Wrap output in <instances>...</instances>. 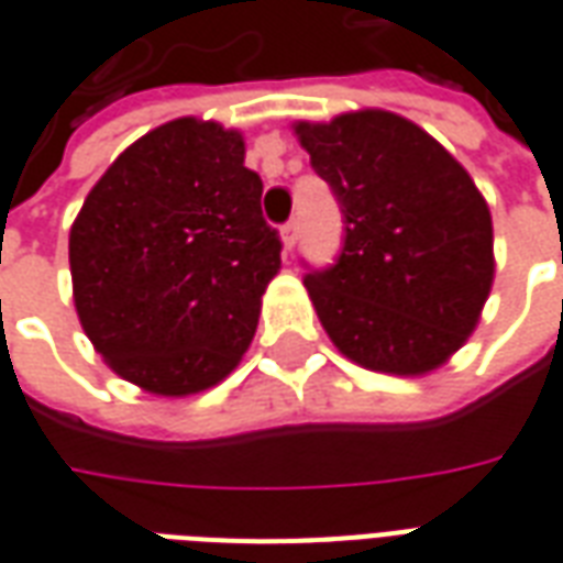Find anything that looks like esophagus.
Returning <instances> with one entry per match:
<instances>
[{
  "instance_id": "esophagus-1",
  "label": "esophagus",
  "mask_w": 563,
  "mask_h": 563,
  "mask_svg": "<svg viewBox=\"0 0 563 563\" xmlns=\"http://www.w3.org/2000/svg\"><path fill=\"white\" fill-rule=\"evenodd\" d=\"M280 238H283V250H286V253H292L295 241H298V222L295 220L286 222V225L280 229Z\"/></svg>"
}]
</instances>
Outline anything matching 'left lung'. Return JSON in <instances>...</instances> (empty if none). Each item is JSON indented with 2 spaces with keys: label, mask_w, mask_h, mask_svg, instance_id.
<instances>
[{
  "label": "left lung",
  "mask_w": 563,
  "mask_h": 563,
  "mask_svg": "<svg viewBox=\"0 0 563 563\" xmlns=\"http://www.w3.org/2000/svg\"><path fill=\"white\" fill-rule=\"evenodd\" d=\"M343 213V250L305 277L322 329L350 362L419 377L471 338L495 280L492 213L471 174L391 111L295 123Z\"/></svg>",
  "instance_id": "8db88e82"
}]
</instances>
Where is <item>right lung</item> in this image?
<instances>
[{"label": "right lung", "instance_id": "right-lung-1", "mask_svg": "<svg viewBox=\"0 0 563 563\" xmlns=\"http://www.w3.org/2000/svg\"><path fill=\"white\" fill-rule=\"evenodd\" d=\"M238 129L180 117L129 144L68 234L78 319L120 377L184 398L232 374L280 271Z\"/></svg>", "mask_w": 563, "mask_h": 563}]
</instances>
